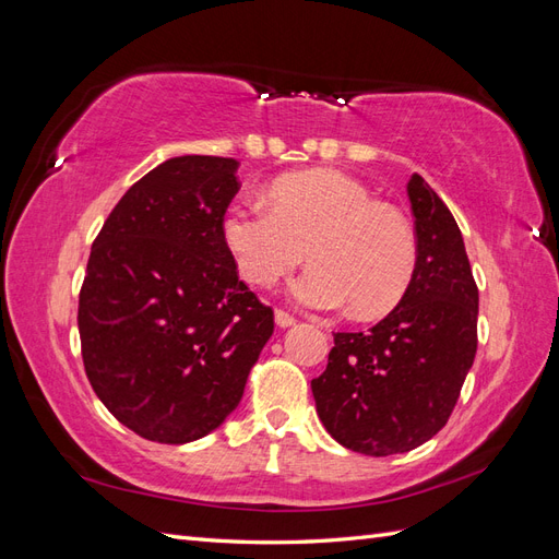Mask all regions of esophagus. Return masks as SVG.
Here are the masks:
<instances>
[{
  "label": "esophagus",
  "mask_w": 559,
  "mask_h": 559,
  "mask_svg": "<svg viewBox=\"0 0 559 559\" xmlns=\"http://www.w3.org/2000/svg\"><path fill=\"white\" fill-rule=\"evenodd\" d=\"M275 324H277L280 329H289V326H294V324H296V319H294L289 312L275 310Z\"/></svg>",
  "instance_id": "obj_1"
}]
</instances>
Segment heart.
<instances>
[{"instance_id": "1", "label": "heart", "mask_w": 559, "mask_h": 559, "mask_svg": "<svg viewBox=\"0 0 559 559\" xmlns=\"http://www.w3.org/2000/svg\"><path fill=\"white\" fill-rule=\"evenodd\" d=\"M265 202L235 200L222 216V240L245 282L273 286L302 261L289 286L310 310L376 317L392 310L415 270V235L405 216L373 202L361 181L337 170L280 177Z\"/></svg>"}]
</instances>
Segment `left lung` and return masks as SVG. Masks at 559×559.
Here are the masks:
<instances>
[{
  "mask_svg": "<svg viewBox=\"0 0 559 559\" xmlns=\"http://www.w3.org/2000/svg\"><path fill=\"white\" fill-rule=\"evenodd\" d=\"M417 261L399 306L366 333H333L312 380L321 425L347 450L386 456L427 443L460 399L478 347V286L462 230L419 175L408 181Z\"/></svg>",
  "mask_w": 559,
  "mask_h": 559,
  "instance_id": "8db88e82",
  "label": "left lung"
}]
</instances>
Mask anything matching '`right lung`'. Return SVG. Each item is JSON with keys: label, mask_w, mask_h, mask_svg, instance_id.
<instances>
[{"label": "right lung", "mask_w": 559, "mask_h": 559, "mask_svg": "<svg viewBox=\"0 0 559 559\" xmlns=\"http://www.w3.org/2000/svg\"><path fill=\"white\" fill-rule=\"evenodd\" d=\"M240 163L177 156L118 200L79 296L83 366L107 411L146 441L183 445L238 408L273 335L240 282L222 216Z\"/></svg>", "instance_id": "obj_1"}]
</instances>
